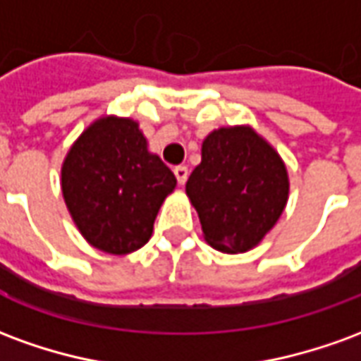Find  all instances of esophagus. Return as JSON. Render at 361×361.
<instances>
[{"label":"esophagus","instance_id":"obj_1","mask_svg":"<svg viewBox=\"0 0 361 361\" xmlns=\"http://www.w3.org/2000/svg\"><path fill=\"white\" fill-rule=\"evenodd\" d=\"M173 176H176V180L180 185H183L185 181H188V176H189V170L185 166H178V168H173Z\"/></svg>","mask_w":361,"mask_h":361}]
</instances>
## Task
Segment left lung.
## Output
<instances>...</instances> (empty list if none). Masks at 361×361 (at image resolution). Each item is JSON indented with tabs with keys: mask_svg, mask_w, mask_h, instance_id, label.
Masks as SVG:
<instances>
[{
	"mask_svg": "<svg viewBox=\"0 0 361 361\" xmlns=\"http://www.w3.org/2000/svg\"><path fill=\"white\" fill-rule=\"evenodd\" d=\"M185 193L195 207L204 242L222 253H245L263 242L290 193L279 150L251 126L219 127L204 137L201 164Z\"/></svg>",
	"mask_w": 361,
	"mask_h": 361,
	"instance_id": "1",
	"label": "left lung"
}]
</instances>
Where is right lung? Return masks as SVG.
I'll return each mask as SVG.
<instances>
[{
  "label": "right lung",
  "instance_id": "right-lung-1",
  "mask_svg": "<svg viewBox=\"0 0 361 361\" xmlns=\"http://www.w3.org/2000/svg\"><path fill=\"white\" fill-rule=\"evenodd\" d=\"M61 193L87 242L110 255L141 250L176 176L150 152L131 118L100 116L69 147L61 164Z\"/></svg>",
  "mask_w": 361,
  "mask_h": 361
}]
</instances>
